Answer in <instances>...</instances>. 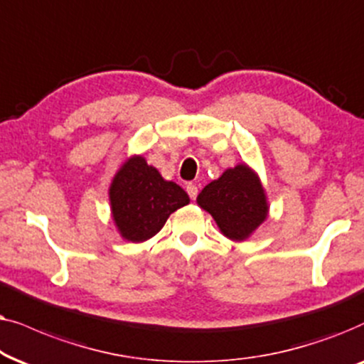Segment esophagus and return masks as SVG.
<instances>
[{"mask_svg": "<svg viewBox=\"0 0 364 364\" xmlns=\"http://www.w3.org/2000/svg\"><path fill=\"white\" fill-rule=\"evenodd\" d=\"M186 191H188V195H190L191 200H196V196H198V186L195 185V183H188V185H186Z\"/></svg>", "mask_w": 364, "mask_h": 364, "instance_id": "34e87169", "label": "esophagus"}]
</instances>
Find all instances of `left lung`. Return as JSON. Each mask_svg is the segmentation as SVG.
<instances>
[{
	"instance_id": "8db88e82",
	"label": "left lung",
	"mask_w": 364,
	"mask_h": 364,
	"mask_svg": "<svg viewBox=\"0 0 364 364\" xmlns=\"http://www.w3.org/2000/svg\"><path fill=\"white\" fill-rule=\"evenodd\" d=\"M196 201L215 218L223 235L235 241L248 238L268 216L259 179L246 164L226 169L203 188Z\"/></svg>"
}]
</instances>
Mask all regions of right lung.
I'll list each match as a JSON object with an SVG mask.
<instances>
[{
	"instance_id": "add662e5",
	"label": "right lung",
	"mask_w": 364,
	"mask_h": 364,
	"mask_svg": "<svg viewBox=\"0 0 364 364\" xmlns=\"http://www.w3.org/2000/svg\"><path fill=\"white\" fill-rule=\"evenodd\" d=\"M113 220L124 240L141 243L156 235L178 208L190 203L186 191L161 178L143 156L126 161L111 183Z\"/></svg>"
}]
</instances>
